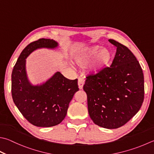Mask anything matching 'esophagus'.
Segmentation results:
<instances>
[{
    "mask_svg": "<svg viewBox=\"0 0 154 154\" xmlns=\"http://www.w3.org/2000/svg\"><path fill=\"white\" fill-rule=\"evenodd\" d=\"M78 87H79V89H82L83 86L85 85V80H84L82 78H79L78 79Z\"/></svg>",
    "mask_w": 154,
    "mask_h": 154,
    "instance_id": "esophagus-1",
    "label": "esophagus"
}]
</instances>
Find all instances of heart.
Here are the masks:
<instances>
[{"mask_svg": "<svg viewBox=\"0 0 154 154\" xmlns=\"http://www.w3.org/2000/svg\"><path fill=\"white\" fill-rule=\"evenodd\" d=\"M100 49L99 45H93L80 51L74 57V63L80 67H84L94 59L91 67V71L98 73L109 65L112 58L111 51L106 48Z\"/></svg>", "mask_w": 154, "mask_h": 154, "instance_id": "1", "label": "heart"}]
</instances>
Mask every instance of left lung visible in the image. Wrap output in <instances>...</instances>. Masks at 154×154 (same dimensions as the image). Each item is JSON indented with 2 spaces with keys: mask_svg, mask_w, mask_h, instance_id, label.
Here are the masks:
<instances>
[{
  "mask_svg": "<svg viewBox=\"0 0 154 154\" xmlns=\"http://www.w3.org/2000/svg\"><path fill=\"white\" fill-rule=\"evenodd\" d=\"M117 48L110 67L86 76L90 117L97 125L117 129L126 124L140 109L144 99V78L138 61L129 48L114 39Z\"/></svg>",
  "mask_w": 154,
  "mask_h": 154,
  "instance_id": "left-lung-1",
  "label": "left lung"
}]
</instances>
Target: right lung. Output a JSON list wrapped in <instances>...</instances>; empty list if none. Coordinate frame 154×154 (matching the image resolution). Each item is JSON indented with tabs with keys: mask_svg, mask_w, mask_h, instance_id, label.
Segmentation results:
<instances>
[{
	"mask_svg": "<svg viewBox=\"0 0 154 154\" xmlns=\"http://www.w3.org/2000/svg\"><path fill=\"white\" fill-rule=\"evenodd\" d=\"M58 43L53 39H39L29 43L20 54L11 75V93L19 111L29 122L37 127H50L65 118L69 103L79 91L78 80H69L60 72L41 85L29 81L25 69L26 58L37 49H54Z\"/></svg>",
	"mask_w": 154,
	"mask_h": 154,
	"instance_id": "add662e5",
	"label": "right lung"
}]
</instances>
